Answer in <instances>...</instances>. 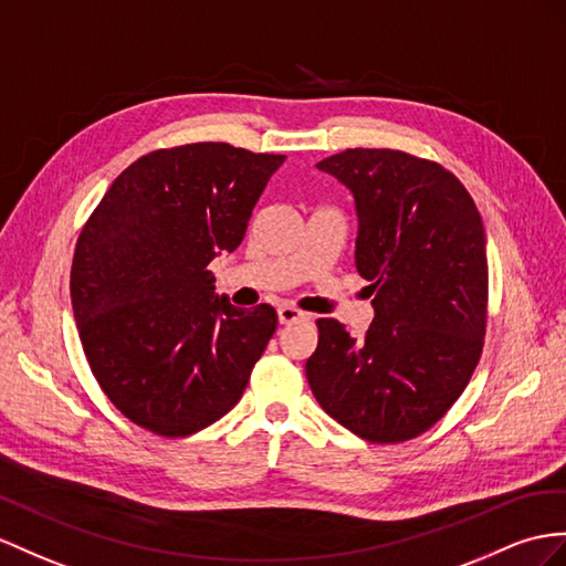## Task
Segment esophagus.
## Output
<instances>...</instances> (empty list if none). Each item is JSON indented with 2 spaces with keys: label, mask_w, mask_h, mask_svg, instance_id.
<instances>
[{
  "label": "esophagus",
  "mask_w": 566,
  "mask_h": 566,
  "mask_svg": "<svg viewBox=\"0 0 566 566\" xmlns=\"http://www.w3.org/2000/svg\"><path fill=\"white\" fill-rule=\"evenodd\" d=\"M277 315H280V323H282V325H292V323H296V321H306V317H308L306 313L294 308V306H280Z\"/></svg>",
  "instance_id": "34e87169"
}]
</instances>
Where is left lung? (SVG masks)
Here are the masks:
<instances>
[{
    "mask_svg": "<svg viewBox=\"0 0 566 566\" xmlns=\"http://www.w3.org/2000/svg\"><path fill=\"white\" fill-rule=\"evenodd\" d=\"M317 169L354 196L356 270L375 317L358 339L335 317L317 321L308 385L358 438L411 440L459 399L483 352V220L452 171L409 153L354 148Z\"/></svg>",
    "mask_w": 566,
    "mask_h": 566,
    "instance_id": "1",
    "label": "left lung"
}]
</instances>
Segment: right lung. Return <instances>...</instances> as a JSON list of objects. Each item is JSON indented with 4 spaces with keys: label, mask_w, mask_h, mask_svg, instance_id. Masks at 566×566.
I'll return each mask as SVG.
<instances>
[{
    "label": "right lung",
    "mask_w": 566,
    "mask_h": 566,
    "mask_svg": "<svg viewBox=\"0 0 566 566\" xmlns=\"http://www.w3.org/2000/svg\"><path fill=\"white\" fill-rule=\"evenodd\" d=\"M284 159L229 143L155 150L85 222L71 306L95 380L128 421L186 438L237 407L277 313L231 306L208 265L239 249Z\"/></svg>",
    "instance_id": "right-lung-1"
}]
</instances>
